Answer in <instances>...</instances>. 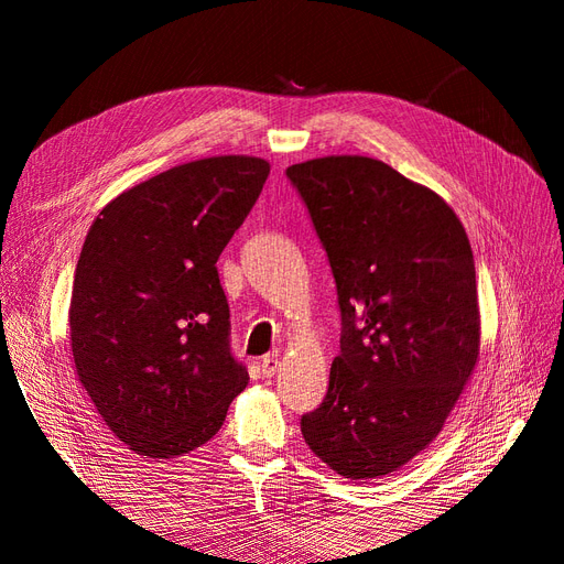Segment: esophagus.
Wrapping results in <instances>:
<instances>
[{"instance_id":"esophagus-1","label":"esophagus","mask_w":564,"mask_h":564,"mask_svg":"<svg viewBox=\"0 0 564 564\" xmlns=\"http://www.w3.org/2000/svg\"><path fill=\"white\" fill-rule=\"evenodd\" d=\"M278 365H280V362H278V357H272V355L261 357V362H259V367H261V377H263V379L275 377Z\"/></svg>"}]
</instances>
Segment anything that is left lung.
Segmentation results:
<instances>
[{"instance_id": "8db88e82", "label": "left lung", "mask_w": 564, "mask_h": 564, "mask_svg": "<svg viewBox=\"0 0 564 564\" xmlns=\"http://www.w3.org/2000/svg\"><path fill=\"white\" fill-rule=\"evenodd\" d=\"M286 176L340 308L329 390L301 433L338 475L377 480L437 437L480 357L473 249L445 199L381 160L329 155Z\"/></svg>"}]
</instances>
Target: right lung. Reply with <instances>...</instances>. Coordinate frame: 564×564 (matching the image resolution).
Segmentation results:
<instances>
[{"label":"right lung","instance_id":"1","mask_svg":"<svg viewBox=\"0 0 564 564\" xmlns=\"http://www.w3.org/2000/svg\"><path fill=\"white\" fill-rule=\"evenodd\" d=\"M268 174L249 155L178 164L117 195L87 232L70 299L75 369L135 454L202 447L249 383L216 261Z\"/></svg>","mask_w":564,"mask_h":564}]
</instances>
